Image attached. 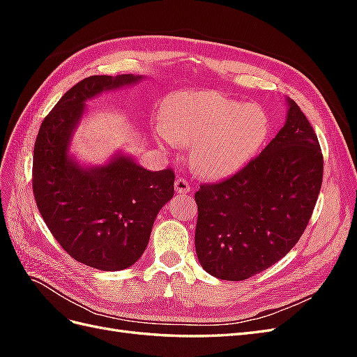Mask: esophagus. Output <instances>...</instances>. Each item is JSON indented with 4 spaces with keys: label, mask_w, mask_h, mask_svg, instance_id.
<instances>
[{
    "label": "esophagus",
    "mask_w": 357,
    "mask_h": 357,
    "mask_svg": "<svg viewBox=\"0 0 357 357\" xmlns=\"http://www.w3.org/2000/svg\"><path fill=\"white\" fill-rule=\"evenodd\" d=\"M174 185H176V192L177 193H189L192 190V186L189 185V181L186 178H183V177H178Z\"/></svg>",
    "instance_id": "34e87169"
}]
</instances>
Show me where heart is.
<instances>
[{
  "label": "heart",
  "instance_id": "obj_1",
  "mask_svg": "<svg viewBox=\"0 0 357 357\" xmlns=\"http://www.w3.org/2000/svg\"><path fill=\"white\" fill-rule=\"evenodd\" d=\"M156 137L167 144L192 146L193 168L225 177L241 168L268 135V117L259 105L241 104L213 91L178 92L167 100Z\"/></svg>",
  "mask_w": 357,
  "mask_h": 357
}]
</instances>
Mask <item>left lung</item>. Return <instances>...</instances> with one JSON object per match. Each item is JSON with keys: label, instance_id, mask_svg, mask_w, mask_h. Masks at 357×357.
<instances>
[{"label": "left lung", "instance_id": "8db88e82", "mask_svg": "<svg viewBox=\"0 0 357 357\" xmlns=\"http://www.w3.org/2000/svg\"><path fill=\"white\" fill-rule=\"evenodd\" d=\"M284 126L229 178L195 193V248L208 274L240 282L284 257L304 234L323 180L314 129L294 100Z\"/></svg>", "mask_w": 357, "mask_h": 357}]
</instances>
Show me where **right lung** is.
Wrapping results in <instances>:
<instances>
[{
  "label": "right lung",
  "mask_w": 357,
  "mask_h": 357,
  "mask_svg": "<svg viewBox=\"0 0 357 357\" xmlns=\"http://www.w3.org/2000/svg\"><path fill=\"white\" fill-rule=\"evenodd\" d=\"M139 75H91L45 117L34 144L32 192L49 231L75 261L101 271L134 265L146 250L159 210L174 195V171H149L117 156L82 168L67 155L84 101L138 82Z\"/></svg>",
  "instance_id": "add662e5"
}]
</instances>
